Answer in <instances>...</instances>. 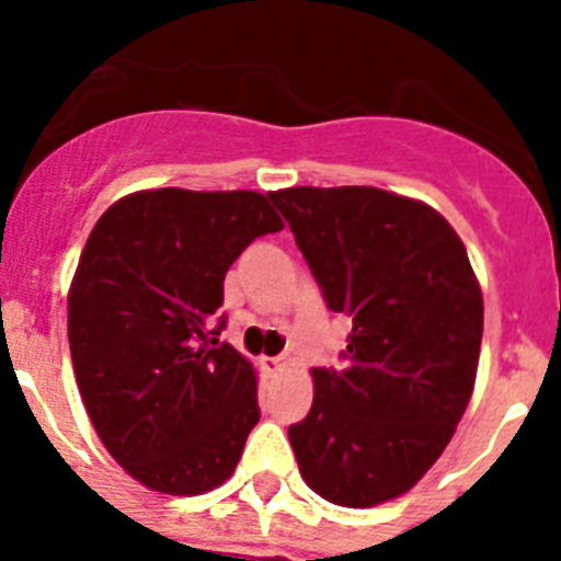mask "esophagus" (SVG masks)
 <instances>
[{"label":"esophagus","mask_w":561,"mask_h":561,"mask_svg":"<svg viewBox=\"0 0 561 561\" xmlns=\"http://www.w3.org/2000/svg\"><path fill=\"white\" fill-rule=\"evenodd\" d=\"M286 365H289L286 356H264V368L270 370V374H280V370H286Z\"/></svg>","instance_id":"34e87169"}]
</instances>
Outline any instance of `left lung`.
<instances>
[{"instance_id": "1", "label": "left lung", "mask_w": 561, "mask_h": 561, "mask_svg": "<svg viewBox=\"0 0 561 561\" xmlns=\"http://www.w3.org/2000/svg\"><path fill=\"white\" fill-rule=\"evenodd\" d=\"M331 311L354 323L345 368H314L289 427L306 483L370 508L410 492L440 458L478 374L483 295L449 221L379 187L270 193Z\"/></svg>"}]
</instances>
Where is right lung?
Masks as SVG:
<instances>
[{
	"label": "right lung",
	"mask_w": 561,
	"mask_h": 561,
	"mask_svg": "<svg viewBox=\"0 0 561 561\" xmlns=\"http://www.w3.org/2000/svg\"><path fill=\"white\" fill-rule=\"evenodd\" d=\"M277 230L255 191L160 187L89 232L69 286L72 368L103 447L153 492L202 494L236 472L261 410L252 365L219 342V306L232 261Z\"/></svg>",
	"instance_id": "obj_1"
}]
</instances>
